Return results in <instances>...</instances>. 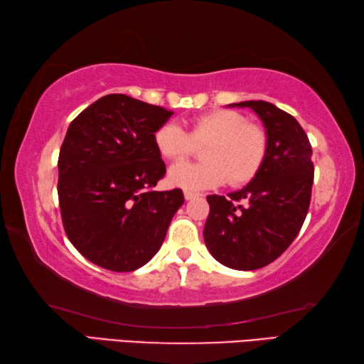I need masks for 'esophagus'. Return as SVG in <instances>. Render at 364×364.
I'll list each match as a JSON object with an SVG mask.
<instances>
[{
	"instance_id": "1",
	"label": "esophagus",
	"mask_w": 364,
	"mask_h": 364,
	"mask_svg": "<svg viewBox=\"0 0 364 364\" xmlns=\"http://www.w3.org/2000/svg\"><path fill=\"white\" fill-rule=\"evenodd\" d=\"M200 194L199 193H194V191H184V199L186 200H191L194 199V197H199Z\"/></svg>"
}]
</instances>
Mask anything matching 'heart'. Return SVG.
<instances>
[{"instance_id": "b5f03b06", "label": "heart", "mask_w": 364, "mask_h": 364, "mask_svg": "<svg viewBox=\"0 0 364 364\" xmlns=\"http://www.w3.org/2000/svg\"><path fill=\"white\" fill-rule=\"evenodd\" d=\"M205 162L175 164L168 170V183L184 191L208 189L223 184L249 183L267 156L268 138L262 127L234 110H212L191 120L189 133L173 122L164 123L154 133V146L164 159L176 162L204 146Z\"/></svg>"}]
</instances>
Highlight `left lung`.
<instances>
[{
    "instance_id": "8db88e82",
    "label": "left lung",
    "mask_w": 364,
    "mask_h": 364,
    "mask_svg": "<svg viewBox=\"0 0 364 364\" xmlns=\"http://www.w3.org/2000/svg\"><path fill=\"white\" fill-rule=\"evenodd\" d=\"M260 117L268 138L258 173L242 189L207 196L204 241L228 268L250 271L274 262L297 237L311 200V144L300 123L267 101L231 104Z\"/></svg>"
}]
</instances>
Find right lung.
I'll return each mask as SVG.
<instances>
[{
  "mask_svg": "<svg viewBox=\"0 0 364 364\" xmlns=\"http://www.w3.org/2000/svg\"><path fill=\"white\" fill-rule=\"evenodd\" d=\"M171 114L107 95L69 125L58 160L60 217L73 247L97 267L117 273L143 267L183 205L181 189L154 191L167 171L154 133Z\"/></svg>",
  "mask_w": 364,
  "mask_h": 364,
  "instance_id": "1",
  "label": "right lung"
}]
</instances>
